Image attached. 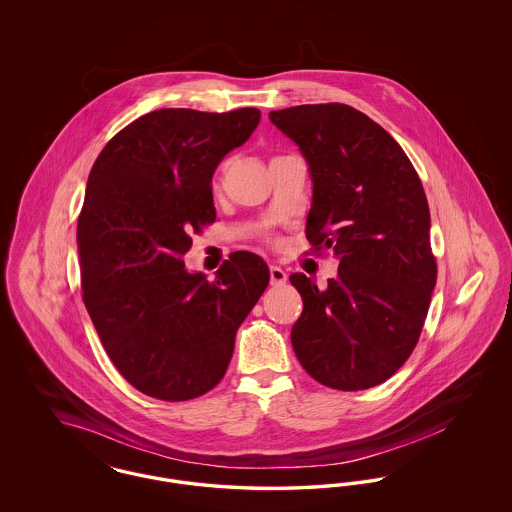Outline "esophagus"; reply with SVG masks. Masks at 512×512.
Listing matches in <instances>:
<instances>
[{
	"label": "esophagus",
	"mask_w": 512,
	"mask_h": 512,
	"mask_svg": "<svg viewBox=\"0 0 512 512\" xmlns=\"http://www.w3.org/2000/svg\"><path fill=\"white\" fill-rule=\"evenodd\" d=\"M286 282H288L286 270L282 267L272 265V267H270V284H272V286H284Z\"/></svg>",
	"instance_id": "esophagus-1"
}]
</instances>
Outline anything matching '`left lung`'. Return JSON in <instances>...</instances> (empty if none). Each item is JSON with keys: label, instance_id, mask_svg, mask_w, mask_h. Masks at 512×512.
Returning <instances> with one entry per match:
<instances>
[{"label": "left lung", "instance_id": "obj_1", "mask_svg": "<svg viewBox=\"0 0 512 512\" xmlns=\"http://www.w3.org/2000/svg\"><path fill=\"white\" fill-rule=\"evenodd\" d=\"M268 119L309 165L307 240L340 261L326 290L290 276L303 299L293 351L322 386L374 388L413 353L438 278L422 182L390 134L349 105H297Z\"/></svg>", "mask_w": 512, "mask_h": 512}]
</instances>
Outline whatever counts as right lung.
<instances>
[{"mask_svg":"<svg viewBox=\"0 0 512 512\" xmlns=\"http://www.w3.org/2000/svg\"><path fill=\"white\" fill-rule=\"evenodd\" d=\"M261 111L159 109L103 147L76 228L84 305L109 359L149 397L186 401L213 390L240 324L267 290V263L249 251L215 280L190 272V232L217 219L211 180Z\"/></svg>","mask_w":512,"mask_h":512,"instance_id":"right-lung-1","label":"right lung"}]
</instances>
